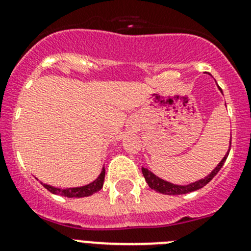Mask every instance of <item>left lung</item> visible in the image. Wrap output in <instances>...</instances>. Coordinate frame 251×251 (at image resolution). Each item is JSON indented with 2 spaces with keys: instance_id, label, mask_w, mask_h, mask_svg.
<instances>
[{
  "instance_id": "obj_1",
  "label": "left lung",
  "mask_w": 251,
  "mask_h": 251,
  "mask_svg": "<svg viewBox=\"0 0 251 251\" xmlns=\"http://www.w3.org/2000/svg\"><path fill=\"white\" fill-rule=\"evenodd\" d=\"M230 148H231V142H230ZM227 156H228V151L227 154L224 156V159L221 160V162L216 166L215 170L213 171L209 176H205L204 179H201V180L195 181V183L190 184V185H184V186L174 185V184H171L168 183V181L162 180V179L159 178V176H155L154 173L148 171L147 168H142V173H143L144 178H146L148 185L150 186V189L155 190V191L160 192V194H163V195H183V194H188V192H191V191H196V190L201 189L203 186L207 185V184L216 176V173L221 170V167H223L224 162H225L226 159H227Z\"/></svg>"
}]
</instances>
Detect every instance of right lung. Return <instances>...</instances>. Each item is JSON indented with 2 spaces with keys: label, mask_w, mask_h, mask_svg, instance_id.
<instances>
[{
  "label": "right lung",
  "mask_w": 251,
  "mask_h": 251,
  "mask_svg": "<svg viewBox=\"0 0 251 251\" xmlns=\"http://www.w3.org/2000/svg\"><path fill=\"white\" fill-rule=\"evenodd\" d=\"M104 174L105 171L104 168L102 170L101 174H100L99 178L96 179L92 183L88 184L85 186H81V188H72V189H57V188H52V186L47 185V184H43V186L46 188L48 191L52 192V194L56 195H61V196H66V197H86L90 196V195L95 194V192L100 191L103 186V180H104Z\"/></svg>",
  "instance_id": "obj_1"
}]
</instances>
